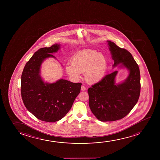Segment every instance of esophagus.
<instances>
[{"mask_svg":"<svg viewBox=\"0 0 160 160\" xmlns=\"http://www.w3.org/2000/svg\"><path fill=\"white\" fill-rule=\"evenodd\" d=\"M81 91H85L86 90V87L85 86H82L81 88Z\"/></svg>","mask_w":160,"mask_h":160,"instance_id":"esophagus-1","label":"esophagus"}]
</instances>
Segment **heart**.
Segmentation results:
<instances>
[{"instance_id": "1", "label": "heart", "mask_w": 160, "mask_h": 160, "mask_svg": "<svg viewBox=\"0 0 160 160\" xmlns=\"http://www.w3.org/2000/svg\"><path fill=\"white\" fill-rule=\"evenodd\" d=\"M108 69V61L104 55L93 50H84L77 53L67 64L66 71L69 77L78 80L82 73H85L86 81L96 83L104 77Z\"/></svg>"}]
</instances>
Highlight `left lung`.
Masks as SVG:
<instances>
[{"instance_id":"1","label":"left lung","mask_w":160,"mask_h":160,"mask_svg":"<svg viewBox=\"0 0 160 160\" xmlns=\"http://www.w3.org/2000/svg\"><path fill=\"white\" fill-rule=\"evenodd\" d=\"M107 42L114 61L112 67L126 68L128 75L124 81L116 83V70L88 89L90 109L103 122L118 120L126 116L137 103L140 92L139 68L131 53L113 42Z\"/></svg>"}]
</instances>
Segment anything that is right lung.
Listing matches in <instances>:
<instances>
[{
	"label": "right lung",
	"instance_id": "right-lung-1",
	"mask_svg": "<svg viewBox=\"0 0 160 160\" xmlns=\"http://www.w3.org/2000/svg\"><path fill=\"white\" fill-rule=\"evenodd\" d=\"M61 48L60 44L40 48L27 62L21 75V96L29 112L40 120L53 122L63 118L80 92L81 83L61 79L52 83L45 82L41 66L52 54Z\"/></svg>",
	"mask_w": 160,
	"mask_h": 160
}]
</instances>
